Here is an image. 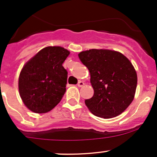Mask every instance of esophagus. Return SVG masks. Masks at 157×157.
<instances>
[{
    "mask_svg": "<svg viewBox=\"0 0 157 157\" xmlns=\"http://www.w3.org/2000/svg\"><path fill=\"white\" fill-rule=\"evenodd\" d=\"M84 85H85L84 82H82V81H79L78 85H78V87H82V86H84Z\"/></svg>",
    "mask_w": 157,
    "mask_h": 157,
    "instance_id": "1",
    "label": "esophagus"
}]
</instances>
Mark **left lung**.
I'll list each match as a JSON object with an SVG mask.
<instances>
[{"label": "left lung", "instance_id": "8db88e82", "mask_svg": "<svg viewBox=\"0 0 157 157\" xmlns=\"http://www.w3.org/2000/svg\"><path fill=\"white\" fill-rule=\"evenodd\" d=\"M78 57L90 74L94 95L85 101L90 112L104 119L124 112L135 98L138 82L129 59L121 53L105 49L82 51Z\"/></svg>", "mask_w": 157, "mask_h": 157}]
</instances>
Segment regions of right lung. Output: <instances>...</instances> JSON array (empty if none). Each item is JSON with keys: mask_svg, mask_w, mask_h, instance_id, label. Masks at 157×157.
Returning a JSON list of instances; mask_svg holds the SVG:
<instances>
[{"mask_svg": "<svg viewBox=\"0 0 157 157\" xmlns=\"http://www.w3.org/2000/svg\"><path fill=\"white\" fill-rule=\"evenodd\" d=\"M69 54L62 47H46L22 67L19 77V95L31 111L45 113L60 102L68 74L63 63Z\"/></svg>", "mask_w": 157, "mask_h": 157, "instance_id": "right-lung-1", "label": "right lung"}]
</instances>
